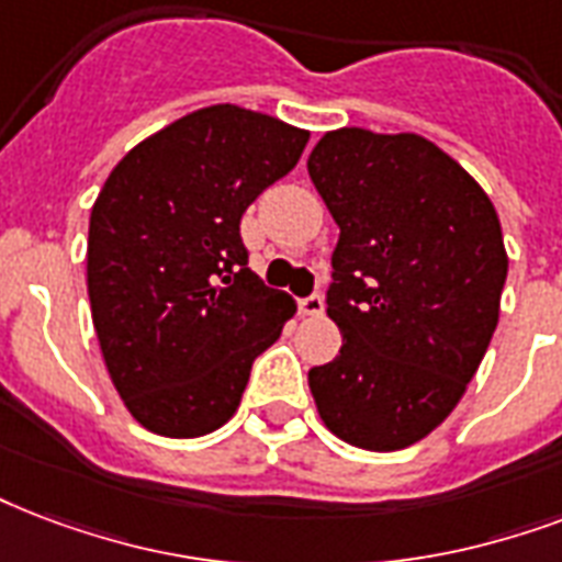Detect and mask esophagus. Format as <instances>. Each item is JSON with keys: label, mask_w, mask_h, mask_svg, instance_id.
<instances>
[{"label": "esophagus", "mask_w": 562, "mask_h": 562, "mask_svg": "<svg viewBox=\"0 0 562 562\" xmlns=\"http://www.w3.org/2000/svg\"><path fill=\"white\" fill-rule=\"evenodd\" d=\"M297 310L300 315H324V297L321 294H306V297L297 300Z\"/></svg>", "instance_id": "34e87169"}]
</instances>
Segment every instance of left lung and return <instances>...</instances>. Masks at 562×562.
Segmentation results:
<instances>
[{
  "label": "left lung",
  "instance_id": "left-lung-1",
  "mask_svg": "<svg viewBox=\"0 0 562 562\" xmlns=\"http://www.w3.org/2000/svg\"><path fill=\"white\" fill-rule=\"evenodd\" d=\"M306 167L341 229L327 289L341 350L310 371L312 397L338 439L401 451L460 404L498 327V214L448 153L409 132H327Z\"/></svg>",
  "mask_w": 562,
  "mask_h": 562
}]
</instances>
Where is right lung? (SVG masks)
Here are the masks:
<instances>
[{"instance_id": "right-lung-1", "label": "right lung", "mask_w": 562, "mask_h": 562, "mask_svg": "<svg viewBox=\"0 0 562 562\" xmlns=\"http://www.w3.org/2000/svg\"><path fill=\"white\" fill-rule=\"evenodd\" d=\"M310 132L212 105L128 149L88 229V297L123 404L194 439L235 415L256 357L297 312L247 268L241 214L297 165Z\"/></svg>"}]
</instances>
